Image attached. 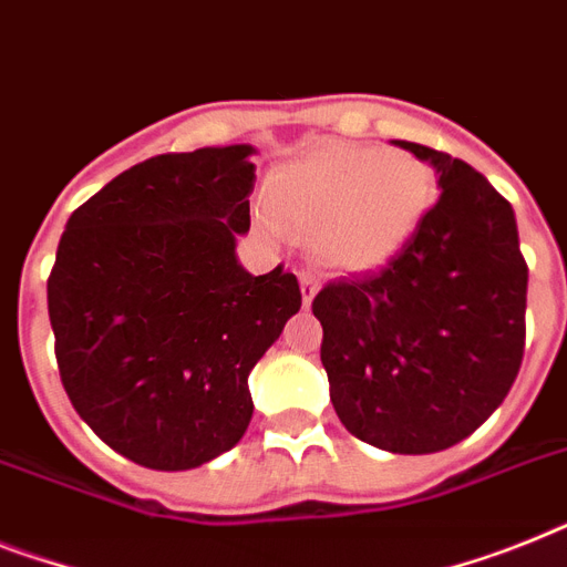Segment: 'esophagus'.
I'll return each instance as SVG.
<instances>
[{
  "instance_id": "esophagus-1",
  "label": "esophagus",
  "mask_w": 567,
  "mask_h": 567,
  "mask_svg": "<svg viewBox=\"0 0 567 567\" xmlns=\"http://www.w3.org/2000/svg\"><path fill=\"white\" fill-rule=\"evenodd\" d=\"M298 280H301L303 307H310L312 298H316L318 292V272H312V269H301V272H298Z\"/></svg>"
}]
</instances>
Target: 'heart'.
Here are the masks:
<instances>
[{"label": "heart", "mask_w": 567, "mask_h": 567, "mask_svg": "<svg viewBox=\"0 0 567 567\" xmlns=\"http://www.w3.org/2000/svg\"><path fill=\"white\" fill-rule=\"evenodd\" d=\"M434 196V171L411 150L324 142L275 167L266 182V228L312 234L321 264L368 272L409 246Z\"/></svg>", "instance_id": "1"}]
</instances>
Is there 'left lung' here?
I'll list each match as a JSON object with an SVG mask.
<instances>
[{
	"label": "left lung",
	"mask_w": 567,
	"mask_h": 567,
	"mask_svg": "<svg viewBox=\"0 0 567 567\" xmlns=\"http://www.w3.org/2000/svg\"><path fill=\"white\" fill-rule=\"evenodd\" d=\"M396 144L437 171L441 196L394 260L327 284L312 312L344 429L394 455H429L470 437L516 382L527 264L513 205L475 167Z\"/></svg>",
	"instance_id": "1"
}]
</instances>
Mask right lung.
<instances>
[{"instance_id":"1","label":"right lung","mask_w":567,"mask_h":567,"mask_svg":"<svg viewBox=\"0 0 567 567\" xmlns=\"http://www.w3.org/2000/svg\"><path fill=\"white\" fill-rule=\"evenodd\" d=\"M251 144L165 153L74 210L49 275L60 379L118 455L179 472L240 443L249 373L301 310L284 266L249 275Z\"/></svg>"}]
</instances>
